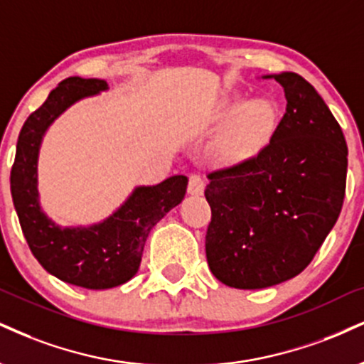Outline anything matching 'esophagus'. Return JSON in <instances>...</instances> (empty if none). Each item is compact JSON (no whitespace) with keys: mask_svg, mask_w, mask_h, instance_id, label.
Listing matches in <instances>:
<instances>
[{"mask_svg":"<svg viewBox=\"0 0 364 364\" xmlns=\"http://www.w3.org/2000/svg\"><path fill=\"white\" fill-rule=\"evenodd\" d=\"M203 191H205L203 179H201L200 176H196V174H191L190 183H188V193L200 196V195H203Z\"/></svg>","mask_w":364,"mask_h":364,"instance_id":"34e87169","label":"esophagus"}]
</instances>
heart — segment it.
<instances>
[{
	"instance_id": "obj_1",
	"label": "heart",
	"mask_w": 364,
	"mask_h": 364,
	"mask_svg": "<svg viewBox=\"0 0 364 364\" xmlns=\"http://www.w3.org/2000/svg\"><path fill=\"white\" fill-rule=\"evenodd\" d=\"M278 122V105L268 96L249 98L242 93L224 96L205 127L208 135H218L212 147V157L225 168L251 163L269 146Z\"/></svg>"
}]
</instances>
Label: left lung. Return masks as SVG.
<instances>
[{"instance_id":"8db88e82","label":"left lung","mask_w":364,"mask_h":364,"mask_svg":"<svg viewBox=\"0 0 364 364\" xmlns=\"http://www.w3.org/2000/svg\"><path fill=\"white\" fill-rule=\"evenodd\" d=\"M282 85L287 112L251 163L208 174L212 208L205 251L218 282L261 290L300 274L343 208L348 146L315 87L296 73L262 76Z\"/></svg>"}]
</instances>
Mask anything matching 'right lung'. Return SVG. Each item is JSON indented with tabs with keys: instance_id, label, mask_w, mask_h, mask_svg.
Wrapping results in <instances>:
<instances>
[{
	"instance_id": "add662e5",
	"label": "right lung",
	"mask_w": 364,
	"mask_h": 364,
	"mask_svg": "<svg viewBox=\"0 0 364 364\" xmlns=\"http://www.w3.org/2000/svg\"><path fill=\"white\" fill-rule=\"evenodd\" d=\"M108 91L98 77L74 76L50 91L27 118L16 142L11 196L30 251L52 277L87 290H107L137 274L149 232L185 198L188 178L176 174L159 185L135 186L124 203L90 225H59L43 212L38 193V154L50 125L81 100Z\"/></svg>"
}]
</instances>
